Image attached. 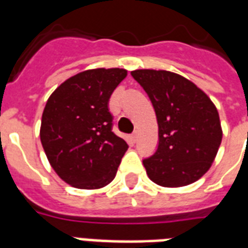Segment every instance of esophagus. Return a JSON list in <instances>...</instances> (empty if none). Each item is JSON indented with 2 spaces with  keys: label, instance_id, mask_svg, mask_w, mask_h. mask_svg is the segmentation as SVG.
I'll use <instances>...</instances> for the list:
<instances>
[{
  "label": "esophagus",
  "instance_id": "esophagus-1",
  "mask_svg": "<svg viewBox=\"0 0 248 248\" xmlns=\"http://www.w3.org/2000/svg\"><path fill=\"white\" fill-rule=\"evenodd\" d=\"M131 140H132V141H134V143H135L136 140H138V132H134V134H132V135H131Z\"/></svg>",
  "mask_w": 248,
  "mask_h": 248
}]
</instances>
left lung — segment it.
Returning a JSON list of instances; mask_svg holds the SVG:
<instances>
[{
  "mask_svg": "<svg viewBox=\"0 0 248 248\" xmlns=\"http://www.w3.org/2000/svg\"><path fill=\"white\" fill-rule=\"evenodd\" d=\"M131 75L148 93L158 122V148L143 161L147 175L165 188L192 184L210 170L223 139L215 104L173 72L136 69Z\"/></svg>",
  "mask_w": 248,
  "mask_h": 248,
  "instance_id": "left-lung-1",
  "label": "left lung"
}]
</instances>
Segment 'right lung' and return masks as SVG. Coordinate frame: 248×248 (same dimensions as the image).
Here are the masks:
<instances>
[{
	"label": "right lung",
	"instance_id": "add662e5",
	"mask_svg": "<svg viewBox=\"0 0 248 248\" xmlns=\"http://www.w3.org/2000/svg\"><path fill=\"white\" fill-rule=\"evenodd\" d=\"M127 76L96 68L72 76L50 95L40 138L58 176L78 189H100L114 179L127 143L112 131L110 95Z\"/></svg>",
	"mask_w": 248,
	"mask_h": 248
}]
</instances>
